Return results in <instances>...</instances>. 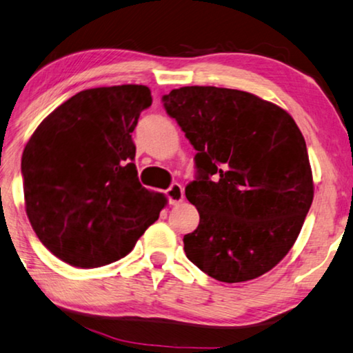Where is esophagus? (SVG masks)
<instances>
[{
    "label": "esophagus",
    "mask_w": 353,
    "mask_h": 353,
    "mask_svg": "<svg viewBox=\"0 0 353 353\" xmlns=\"http://www.w3.org/2000/svg\"><path fill=\"white\" fill-rule=\"evenodd\" d=\"M165 197L169 200L170 205H178L184 199V189L181 184L173 183L172 186L165 191Z\"/></svg>",
    "instance_id": "obj_1"
}]
</instances>
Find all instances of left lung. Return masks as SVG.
Instances as JSON below:
<instances>
[{
    "mask_svg": "<svg viewBox=\"0 0 353 353\" xmlns=\"http://www.w3.org/2000/svg\"><path fill=\"white\" fill-rule=\"evenodd\" d=\"M197 150L186 197L200 222L184 235L195 267L245 283L294 246L314 197L305 137L283 108L240 90L183 86L162 96Z\"/></svg>",
    "mask_w": 353,
    "mask_h": 353,
    "instance_id": "left-lung-1",
    "label": "left lung"
}]
</instances>
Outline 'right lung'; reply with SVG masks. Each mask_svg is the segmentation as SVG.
I'll return each instance as SVG.
<instances>
[{
    "label": "right lung",
    "instance_id": "right-lung-1",
    "mask_svg": "<svg viewBox=\"0 0 353 353\" xmlns=\"http://www.w3.org/2000/svg\"><path fill=\"white\" fill-rule=\"evenodd\" d=\"M151 102L145 85L80 91L26 143V214L42 245L63 262L79 268L117 262L158 221L167 200L140 184L131 135Z\"/></svg>",
    "mask_w": 353,
    "mask_h": 353
}]
</instances>
